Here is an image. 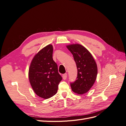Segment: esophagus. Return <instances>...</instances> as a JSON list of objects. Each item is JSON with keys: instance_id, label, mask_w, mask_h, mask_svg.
<instances>
[{"instance_id": "1", "label": "esophagus", "mask_w": 126, "mask_h": 126, "mask_svg": "<svg viewBox=\"0 0 126 126\" xmlns=\"http://www.w3.org/2000/svg\"><path fill=\"white\" fill-rule=\"evenodd\" d=\"M67 74L66 73V74H64L63 75V79L66 80L67 79Z\"/></svg>"}]
</instances>
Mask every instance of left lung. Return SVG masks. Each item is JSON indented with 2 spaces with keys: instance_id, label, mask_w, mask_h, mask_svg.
<instances>
[{
  "instance_id": "1",
  "label": "left lung",
  "mask_w": 126,
  "mask_h": 126,
  "mask_svg": "<svg viewBox=\"0 0 126 126\" xmlns=\"http://www.w3.org/2000/svg\"><path fill=\"white\" fill-rule=\"evenodd\" d=\"M74 56L78 70L76 81L70 83L72 90L76 94H82L88 91L96 81L97 66L92 55L80 44L67 46Z\"/></svg>"
}]
</instances>
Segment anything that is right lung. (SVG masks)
Instances as JSON below:
<instances>
[{"label": "right lung", "mask_w": 126, "mask_h": 126, "mask_svg": "<svg viewBox=\"0 0 126 126\" xmlns=\"http://www.w3.org/2000/svg\"><path fill=\"white\" fill-rule=\"evenodd\" d=\"M53 47L48 45L34 56L29 69V82L35 94L48 99L57 93L62 77L52 59Z\"/></svg>", "instance_id": "1"}]
</instances>
